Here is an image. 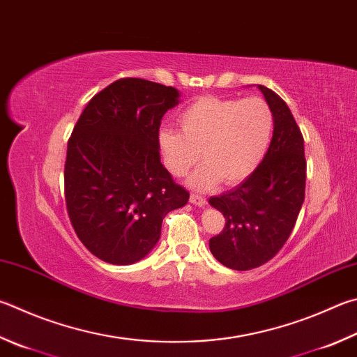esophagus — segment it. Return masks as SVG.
<instances>
[{"label": "esophagus", "mask_w": 357, "mask_h": 357, "mask_svg": "<svg viewBox=\"0 0 357 357\" xmlns=\"http://www.w3.org/2000/svg\"><path fill=\"white\" fill-rule=\"evenodd\" d=\"M190 203L197 204V206H204L206 204V198L203 195H197V193H192V195H190Z\"/></svg>", "instance_id": "obj_1"}]
</instances>
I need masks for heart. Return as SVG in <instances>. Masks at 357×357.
Returning <instances> with one entry per match:
<instances>
[{
  "label": "heart",
  "instance_id": "b5f03b06",
  "mask_svg": "<svg viewBox=\"0 0 357 357\" xmlns=\"http://www.w3.org/2000/svg\"><path fill=\"white\" fill-rule=\"evenodd\" d=\"M178 121L181 131L160 129L162 159L173 176H184L203 159L190 176L198 189L248 178L267 154L275 129L273 111L259 96H201L183 109Z\"/></svg>",
  "mask_w": 357,
  "mask_h": 357
}]
</instances>
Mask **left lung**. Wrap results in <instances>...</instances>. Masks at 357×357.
Instances as JSON below:
<instances>
[{
    "label": "left lung",
    "instance_id": "obj_1",
    "mask_svg": "<svg viewBox=\"0 0 357 357\" xmlns=\"http://www.w3.org/2000/svg\"><path fill=\"white\" fill-rule=\"evenodd\" d=\"M275 115L273 137L261 164L236 189L209 203L223 213L225 228L209 241L225 267L245 271L276 256L296 223L306 192L304 139L282 98L257 86Z\"/></svg>",
    "mask_w": 357,
    "mask_h": 357
}]
</instances>
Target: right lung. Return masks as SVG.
<instances>
[{
    "label": "right lung",
    "instance_id": "add662e5",
    "mask_svg": "<svg viewBox=\"0 0 357 357\" xmlns=\"http://www.w3.org/2000/svg\"><path fill=\"white\" fill-rule=\"evenodd\" d=\"M174 87L121 77L87 102L67 145L63 190L71 226L98 259L129 265L160 237L162 220L189 201L160 164L159 128Z\"/></svg>",
    "mask_w": 357,
    "mask_h": 357
}]
</instances>
